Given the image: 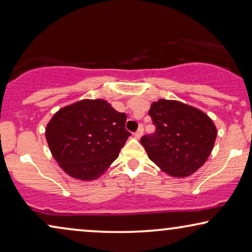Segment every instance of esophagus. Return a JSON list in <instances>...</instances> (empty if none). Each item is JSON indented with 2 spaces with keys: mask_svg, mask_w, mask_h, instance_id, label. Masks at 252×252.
<instances>
[{
  "mask_svg": "<svg viewBox=\"0 0 252 252\" xmlns=\"http://www.w3.org/2000/svg\"><path fill=\"white\" fill-rule=\"evenodd\" d=\"M142 134H143V126H140V128L136 130V132H135V134H134V135H135L136 139H140V137L142 136Z\"/></svg>",
  "mask_w": 252,
  "mask_h": 252,
  "instance_id": "1",
  "label": "esophagus"
}]
</instances>
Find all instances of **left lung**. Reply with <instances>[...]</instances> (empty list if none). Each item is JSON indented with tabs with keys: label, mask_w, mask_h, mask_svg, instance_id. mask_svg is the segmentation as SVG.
<instances>
[{
	"label": "left lung",
	"mask_w": 252,
	"mask_h": 252,
	"mask_svg": "<svg viewBox=\"0 0 252 252\" xmlns=\"http://www.w3.org/2000/svg\"><path fill=\"white\" fill-rule=\"evenodd\" d=\"M149 116L156 132L141 137L148 157L174 178L195 173L215 146L217 128L201 110L179 101L154 102Z\"/></svg>",
	"instance_id": "8db88e82"
}]
</instances>
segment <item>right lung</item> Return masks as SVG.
I'll return each instance as SVG.
<instances>
[{
    "instance_id": "right-lung-1",
    "label": "right lung",
    "mask_w": 252,
    "mask_h": 252,
    "mask_svg": "<svg viewBox=\"0 0 252 252\" xmlns=\"http://www.w3.org/2000/svg\"><path fill=\"white\" fill-rule=\"evenodd\" d=\"M127 116L104 99H82L55 113L46 139L55 159L70 177L95 180L108 170L130 133Z\"/></svg>"
}]
</instances>
